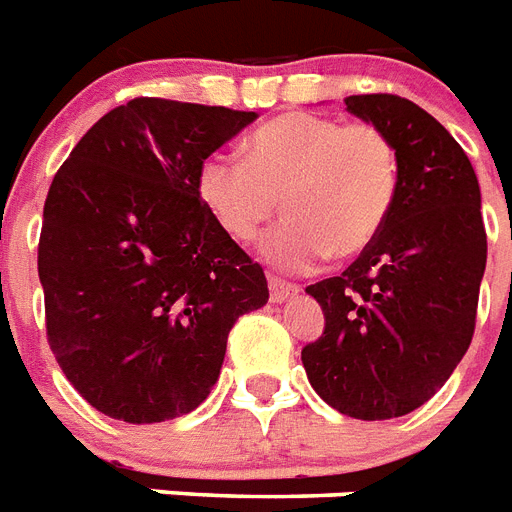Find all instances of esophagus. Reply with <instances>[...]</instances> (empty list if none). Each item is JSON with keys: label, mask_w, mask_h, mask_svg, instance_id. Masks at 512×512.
Returning <instances> with one entry per match:
<instances>
[{"label": "esophagus", "mask_w": 512, "mask_h": 512, "mask_svg": "<svg viewBox=\"0 0 512 512\" xmlns=\"http://www.w3.org/2000/svg\"><path fill=\"white\" fill-rule=\"evenodd\" d=\"M298 293L296 285H290L285 280H277V277H269V298L275 301V304H282V301H288Z\"/></svg>", "instance_id": "1"}]
</instances>
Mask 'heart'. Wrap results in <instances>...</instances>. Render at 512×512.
Returning a JSON list of instances; mask_svg holds the SVG:
<instances>
[{
    "label": "heart",
    "instance_id": "obj_1",
    "mask_svg": "<svg viewBox=\"0 0 512 512\" xmlns=\"http://www.w3.org/2000/svg\"><path fill=\"white\" fill-rule=\"evenodd\" d=\"M399 163L386 134L314 113H288L245 142V161L208 155L198 192L230 237L248 243L280 211L288 219L261 243L282 272L346 259L383 230L396 198Z\"/></svg>",
    "mask_w": 512,
    "mask_h": 512
}]
</instances>
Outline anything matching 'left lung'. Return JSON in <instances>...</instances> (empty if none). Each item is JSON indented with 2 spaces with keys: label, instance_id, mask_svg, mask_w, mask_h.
I'll return each instance as SVG.
<instances>
[{
  "label": "left lung",
  "instance_id": "8db88e82",
  "mask_svg": "<svg viewBox=\"0 0 512 512\" xmlns=\"http://www.w3.org/2000/svg\"><path fill=\"white\" fill-rule=\"evenodd\" d=\"M346 110L391 140L399 182L362 256L306 288L325 330L301 362L333 410L388 420L428 402L468 351L486 269L481 190L463 147L415 102L351 94Z\"/></svg>",
  "mask_w": 512,
  "mask_h": 512
}]
</instances>
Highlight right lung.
Instances as JSON below:
<instances>
[{
	"mask_svg": "<svg viewBox=\"0 0 512 512\" xmlns=\"http://www.w3.org/2000/svg\"><path fill=\"white\" fill-rule=\"evenodd\" d=\"M259 113L137 97L97 121L52 179L39 240L47 338L94 410L174 420L206 402L264 269L200 200L208 155Z\"/></svg>",
	"mask_w": 512,
	"mask_h": 512,
	"instance_id": "right-lung-1",
	"label": "right lung"
}]
</instances>
